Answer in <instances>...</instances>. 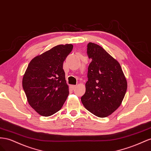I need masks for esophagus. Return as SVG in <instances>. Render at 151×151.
Masks as SVG:
<instances>
[{
  "label": "esophagus",
  "instance_id": "esophagus-1",
  "mask_svg": "<svg viewBox=\"0 0 151 151\" xmlns=\"http://www.w3.org/2000/svg\"><path fill=\"white\" fill-rule=\"evenodd\" d=\"M76 85H70V88H71V90H74V89L76 88Z\"/></svg>",
  "mask_w": 151,
  "mask_h": 151
}]
</instances>
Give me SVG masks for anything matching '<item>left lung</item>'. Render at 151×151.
I'll use <instances>...</instances> for the list:
<instances>
[{
  "mask_svg": "<svg viewBox=\"0 0 151 151\" xmlns=\"http://www.w3.org/2000/svg\"><path fill=\"white\" fill-rule=\"evenodd\" d=\"M87 53L92 61L81 101L90 113L104 118L121 105L127 89V80L119 63L102 47L89 42Z\"/></svg>",
  "mask_w": 151,
  "mask_h": 151,
  "instance_id": "1",
  "label": "left lung"
}]
</instances>
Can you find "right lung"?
<instances>
[{
	"instance_id": "right-lung-1",
	"label": "right lung",
	"mask_w": 151,
	"mask_h": 151,
	"mask_svg": "<svg viewBox=\"0 0 151 151\" xmlns=\"http://www.w3.org/2000/svg\"><path fill=\"white\" fill-rule=\"evenodd\" d=\"M72 44L59 45L33 58L23 78V88L33 109L49 116L61 109L69 94L63 62Z\"/></svg>"
}]
</instances>
